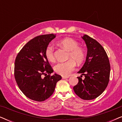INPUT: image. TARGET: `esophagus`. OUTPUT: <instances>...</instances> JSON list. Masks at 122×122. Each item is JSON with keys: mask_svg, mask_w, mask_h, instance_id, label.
I'll list each match as a JSON object with an SVG mask.
<instances>
[{"mask_svg": "<svg viewBox=\"0 0 122 122\" xmlns=\"http://www.w3.org/2000/svg\"><path fill=\"white\" fill-rule=\"evenodd\" d=\"M69 78L68 76H62V78L63 79H66V78Z\"/></svg>", "mask_w": 122, "mask_h": 122, "instance_id": "obj_1", "label": "esophagus"}]
</instances>
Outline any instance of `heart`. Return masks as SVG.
Returning <instances> with one entry per match:
<instances>
[{"instance_id":"obj_1","label":"heart","mask_w":122,"mask_h":122,"mask_svg":"<svg viewBox=\"0 0 122 122\" xmlns=\"http://www.w3.org/2000/svg\"><path fill=\"white\" fill-rule=\"evenodd\" d=\"M59 44L68 51L67 59L69 60L65 62L58 63L54 66V71L61 76H68L74 71L76 63L81 64L83 62L86 57V53L84 49L79 46L78 41L72 38H66L61 39ZM45 55L46 59L51 62H54L56 61L54 48L51 44L46 46Z\"/></svg>"}]
</instances>
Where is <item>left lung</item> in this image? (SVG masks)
<instances>
[{"label": "left lung", "mask_w": 122, "mask_h": 122, "mask_svg": "<svg viewBox=\"0 0 122 122\" xmlns=\"http://www.w3.org/2000/svg\"><path fill=\"white\" fill-rule=\"evenodd\" d=\"M82 38L88 51L86 61L78 73V84L73 87L76 94L84 100H92L99 97L106 89L109 81L111 66L106 51L97 41L85 34Z\"/></svg>", "instance_id": "8db88e82"}]
</instances>
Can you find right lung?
Instances as JSON below:
<instances>
[{
	"mask_svg": "<svg viewBox=\"0 0 122 122\" xmlns=\"http://www.w3.org/2000/svg\"><path fill=\"white\" fill-rule=\"evenodd\" d=\"M55 37L54 34L36 36L23 46L15 60L16 82L23 94L33 101L43 102L49 98L61 79L57 74L51 76L53 69L45 55L46 46Z\"/></svg>",
	"mask_w": 122,
	"mask_h": 122,
	"instance_id": "1",
	"label": "right lung"
}]
</instances>
